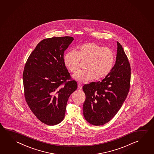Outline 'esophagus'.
<instances>
[{"mask_svg":"<svg viewBox=\"0 0 154 154\" xmlns=\"http://www.w3.org/2000/svg\"><path fill=\"white\" fill-rule=\"evenodd\" d=\"M78 89H82V84L81 83L78 84Z\"/></svg>","mask_w":154,"mask_h":154,"instance_id":"esophagus-1","label":"esophagus"}]
</instances>
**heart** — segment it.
Here are the masks:
<instances>
[{"mask_svg": "<svg viewBox=\"0 0 154 154\" xmlns=\"http://www.w3.org/2000/svg\"><path fill=\"white\" fill-rule=\"evenodd\" d=\"M86 62V70L78 72L73 77L81 83L93 79H100L108 76L113 69L116 56L113 50L94 43H86L78 46L76 52H69L64 55L65 66L72 73L79 69L80 61Z\"/></svg>", "mask_w": 154, "mask_h": 154, "instance_id": "obj_1", "label": "heart"}]
</instances>
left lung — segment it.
Here are the masks:
<instances>
[{
	"label": "left lung",
	"instance_id": "8db88e82",
	"mask_svg": "<svg viewBox=\"0 0 154 154\" xmlns=\"http://www.w3.org/2000/svg\"><path fill=\"white\" fill-rule=\"evenodd\" d=\"M115 64L110 73L102 81L85 84L86 98L83 115L94 125H102L118 112L129 91L131 67L127 55L118 42Z\"/></svg>",
	"mask_w": 154,
	"mask_h": 154
}]
</instances>
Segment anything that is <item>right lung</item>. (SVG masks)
<instances>
[{"label":"right lung","mask_w":154,"mask_h":154,"mask_svg":"<svg viewBox=\"0 0 154 154\" xmlns=\"http://www.w3.org/2000/svg\"><path fill=\"white\" fill-rule=\"evenodd\" d=\"M69 36L46 38L30 54L23 73L24 96L36 117L54 125L65 116L68 99L77 89L64 62L65 50L73 41Z\"/></svg>","instance_id":"obj_1"}]
</instances>
